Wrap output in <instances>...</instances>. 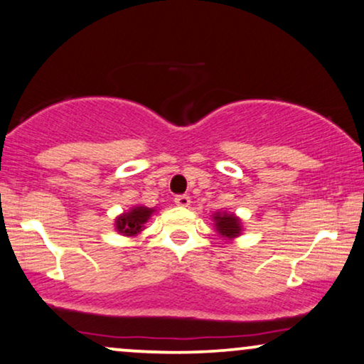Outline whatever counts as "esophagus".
Returning a JSON list of instances; mask_svg holds the SVG:
<instances>
[{
	"label": "esophagus",
	"instance_id": "obj_1",
	"mask_svg": "<svg viewBox=\"0 0 364 364\" xmlns=\"http://www.w3.org/2000/svg\"><path fill=\"white\" fill-rule=\"evenodd\" d=\"M190 196L188 195H176L174 196V203H176L178 206H188L190 205Z\"/></svg>",
	"mask_w": 364,
	"mask_h": 364
}]
</instances>
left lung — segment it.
<instances>
[{
	"mask_svg": "<svg viewBox=\"0 0 364 364\" xmlns=\"http://www.w3.org/2000/svg\"><path fill=\"white\" fill-rule=\"evenodd\" d=\"M215 225H216V232L220 235L227 237V238H233L237 235H240V220L237 218L235 215L230 213H216L215 215Z\"/></svg>",
	"mask_w": 364,
	"mask_h": 364,
	"instance_id": "obj_1",
	"label": "left lung"
}]
</instances>
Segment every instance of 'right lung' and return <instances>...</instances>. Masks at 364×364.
I'll return each mask as SVG.
<instances>
[{
	"instance_id": "add662e5",
	"label": "right lung",
	"mask_w": 364,
	"mask_h": 364,
	"mask_svg": "<svg viewBox=\"0 0 364 364\" xmlns=\"http://www.w3.org/2000/svg\"><path fill=\"white\" fill-rule=\"evenodd\" d=\"M153 211L154 210L146 208V206H136L129 213L119 216L116 222L117 232L124 233V235H136V233L141 232L142 225L148 222Z\"/></svg>"
}]
</instances>
